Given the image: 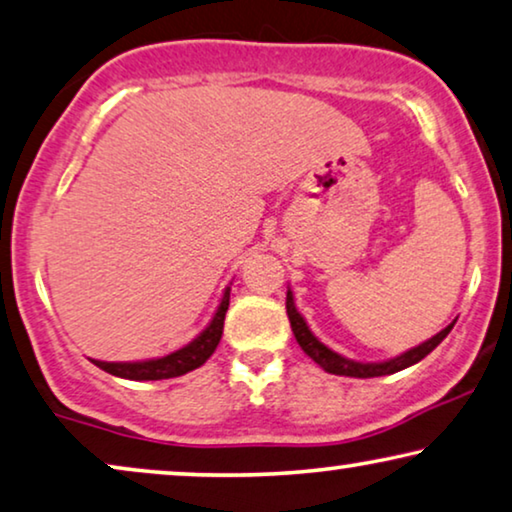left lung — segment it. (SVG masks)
<instances>
[{"label": "left lung", "instance_id": "1", "mask_svg": "<svg viewBox=\"0 0 512 512\" xmlns=\"http://www.w3.org/2000/svg\"><path fill=\"white\" fill-rule=\"evenodd\" d=\"M285 306H287V318H290L294 338H297L301 350H304L306 355L311 357L315 364L322 366L327 373H334V376H350V378H378V376H390V373H397L401 369H408V366H413L420 362V359L427 357L429 352L450 334V329L455 327V322H452V325H448L443 331H438L436 336H431L429 341L420 343L417 348H410L408 352H403V355H399V357L387 359V362H366L364 364V362H355V359H345L338 355V352L329 350L325 343H320L318 338L313 336V331L308 329L306 320L301 318L297 306H294V297L290 290H287Z\"/></svg>", "mask_w": 512, "mask_h": 512}]
</instances>
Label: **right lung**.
<instances>
[{
  "label": "right lung",
  "instance_id": "1",
  "mask_svg": "<svg viewBox=\"0 0 512 512\" xmlns=\"http://www.w3.org/2000/svg\"><path fill=\"white\" fill-rule=\"evenodd\" d=\"M229 308V287L222 294V301L215 311L211 325H208L201 334L185 345V348L171 352L167 357L148 359V362H97L99 369L118 378L127 380H164V378H178L187 371L199 369L208 357L213 355L222 338V327H225V313Z\"/></svg>",
  "mask_w": 512,
  "mask_h": 512
}]
</instances>
